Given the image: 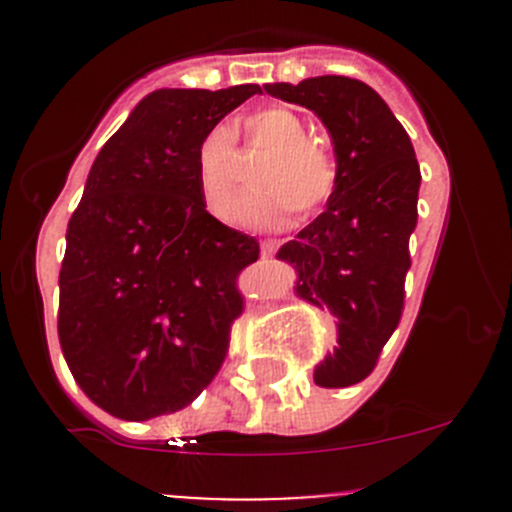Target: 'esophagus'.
Segmentation results:
<instances>
[{
  "mask_svg": "<svg viewBox=\"0 0 512 512\" xmlns=\"http://www.w3.org/2000/svg\"><path fill=\"white\" fill-rule=\"evenodd\" d=\"M260 250H262V257H272L277 252V242L275 240H265L260 245Z\"/></svg>",
  "mask_w": 512,
  "mask_h": 512,
  "instance_id": "esophagus-1",
  "label": "esophagus"
}]
</instances>
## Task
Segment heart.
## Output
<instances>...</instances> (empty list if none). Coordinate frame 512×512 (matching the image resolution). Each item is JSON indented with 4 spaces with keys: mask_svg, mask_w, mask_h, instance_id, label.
<instances>
[{
    "mask_svg": "<svg viewBox=\"0 0 512 512\" xmlns=\"http://www.w3.org/2000/svg\"><path fill=\"white\" fill-rule=\"evenodd\" d=\"M262 153L250 170L252 193L242 203V220L277 225L289 213L314 215L339 185L337 156L309 138L302 118L285 106H267L242 118V146L230 128L213 126L195 148V183L203 208L220 223H232L240 198V158Z\"/></svg>",
    "mask_w": 512,
    "mask_h": 512,
    "instance_id": "1",
    "label": "heart"
}]
</instances>
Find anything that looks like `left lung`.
Segmentation results:
<instances>
[{
  "mask_svg": "<svg viewBox=\"0 0 512 512\" xmlns=\"http://www.w3.org/2000/svg\"><path fill=\"white\" fill-rule=\"evenodd\" d=\"M265 91L317 113L334 143L337 190L277 260L297 270L299 297L339 319V347L319 361L314 381L344 389L374 371L401 322L421 170L409 133L364 81L317 76Z\"/></svg>",
  "mask_w": 512,
  "mask_h": 512,
  "instance_id": "1",
  "label": "left lung"
}]
</instances>
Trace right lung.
<instances>
[{
    "label": "right lung",
    "mask_w": 512,
    "mask_h": 512,
    "mask_svg": "<svg viewBox=\"0 0 512 512\" xmlns=\"http://www.w3.org/2000/svg\"><path fill=\"white\" fill-rule=\"evenodd\" d=\"M255 94L257 84L153 91L91 165L66 230L59 342L76 384L111 416L185 409L223 366L245 309L237 277L260 242L203 208L195 148Z\"/></svg>",
    "instance_id": "add662e5"
}]
</instances>
